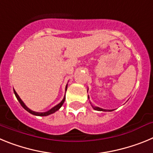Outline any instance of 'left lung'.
Listing matches in <instances>:
<instances>
[{
	"label": "left lung",
	"mask_w": 153,
	"mask_h": 153,
	"mask_svg": "<svg viewBox=\"0 0 153 153\" xmlns=\"http://www.w3.org/2000/svg\"><path fill=\"white\" fill-rule=\"evenodd\" d=\"M88 98H89V97H88ZM92 107L93 108V109H95V110H98V111H113V110H111V109H101V108H100V107H97V106H92Z\"/></svg>",
	"instance_id": "left-lung-1"
}]
</instances>
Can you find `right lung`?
<instances>
[{
  "instance_id": "obj_1",
  "label": "right lung",
  "mask_w": 153,
  "mask_h": 153,
  "mask_svg": "<svg viewBox=\"0 0 153 153\" xmlns=\"http://www.w3.org/2000/svg\"><path fill=\"white\" fill-rule=\"evenodd\" d=\"M67 85L66 86V91H67ZM13 93H14V94H15L16 97H17V100L19 101V102L21 103V105L22 106V107L24 108V109H26L27 111L29 112V113H31V114L35 115V116H40V117H46V116H48V115H51V114H52V113H55V112L57 111L58 109L61 107L62 105H63V102H64V101H65V96H64V98L63 99V100H62L60 103L57 104L56 106H55L54 107H53L52 109H51L50 110H48V111H47V112H44V113H37V112H34V111H33V110L30 109L29 108H28L27 106L25 105V104H24V102L21 100V99L20 98V97L18 96V94L16 93V91L14 90H13Z\"/></svg>"
}]
</instances>
